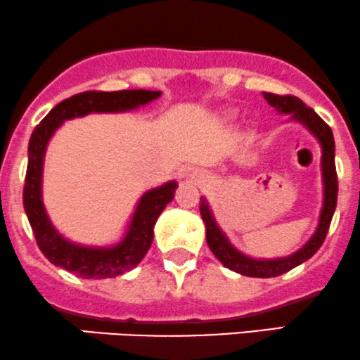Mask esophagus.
<instances>
[{
  "label": "esophagus",
  "instance_id": "1",
  "mask_svg": "<svg viewBox=\"0 0 360 360\" xmlns=\"http://www.w3.org/2000/svg\"><path fill=\"white\" fill-rule=\"evenodd\" d=\"M192 176H193V179H198V180L204 179V176H202V173H192Z\"/></svg>",
  "mask_w": 360,
  "mask_h": 360
}]
</instances>
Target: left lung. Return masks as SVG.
Wrapping results in <instances>:
<instances>
[{"instance_id":"8db88e82","label":"left lung","mask_w":360,"mask_h":360,"mask_svg":"<svg viewBox=\"0 0 360 360\" xmlns=\"http://www.w3.org/2000/svg\"><path fill=\"white\" fill-rule=\"evenodd\" d=\"M264 99L268 101L269 105H273L278 112L291 114L293 120L307 126L311 133L315 134L316 139L322 145V173H323V207L322 214H320L319 227H316L315 234L311 239L303 246L300 251L295 252L288 257L283 259H271V261H259L251 259V257L240 255L238 249H234L219 229L217 224L214 221V215L210 212L209 205H207L205 198H200V215L205 222L207 231V244H209L210 251L217 257L226 268L232 271L244 274V276L251 278H273L280 276L283 273H288L295 266L302 264L303 261L310 259L311 256L319 251L320 246L323 244L325 236H327L328 227H330L332 215L335 212L337 205V190H339V181H337L335 172V143H333L332 129L322 117L316 114L314 109L308 108L298 97L291 94H273V92H263Z\"/></svg>"}]
</instances>
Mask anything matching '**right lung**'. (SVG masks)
Here are the masks:
<instances>
[{
    "label": "right lung",
    "mask_w": 360,
    "mask_h": 360,
    "mask_svg": "<svg viewBox=\"0 0 360 360\" xmlns=\"http://www.w3.org/2000/svg\"><path fill=\"white\" fill-rule=\"evenodd\" d=\"M158 91H87L69 97L58 103L40 124L33 129L28 145V167L25 175L23 205L28 215L30 226L35 234L40 251L50 263L75 276L86 280H103L114 278L129 271L145 257L153 240V226L167 204L173 200L176 184L168 181L162 187L150 190L141 197L134 210L129 231L121 244L114 248L97 249L84 248L63 239L49 221L41 202V167L46 143L53 131L65 120L86 116L89 112H120L129 111L138 105L148 104L160 97Z\"/></svg>",
    "instance_id": "right-lung-1"
}]
</instances>
